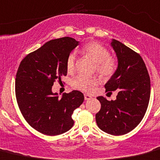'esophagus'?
<instances>
[{"mask_svg": "<svg viewBox=\"0 0 160 160\" xmlns=\"http://www.w3.org/2000/svg\"><path fill=\"white\" fill-rule=\"evenodd\" d=\"M91 98H92L91 96L88 95V94H85V95H84L85 100H90V99H91Z\"/></svg>", "mask_w": 160, "mask_h": 160, "instance_id": "esophagus-1", "label": "esophagus"}]
</instances>
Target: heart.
Masks as SVG:
<instances>
[{
    "label": "heart",
    "mask_w": 160,
    "mask_h": 160,
    "mask_svg": "<svg viewBox=\"0 0 160 160\" xmlns=\"http://www.w3.org/2000/svg\"><path fill=\"white\" fill-rule=\"evenodd\" d=\"M81 53L91 58L96 63V70L98 73L104 77H111L117 70V61L110 56V52L105 46L98 42H90L83 47ZM77 55L72 52L67 57L66 66L68 73H73L76 68ZM100 83L96 77H86L80 75L72 82L73 87L83 91L90 92L95 86Z\"/></svg>",
    "instance_id": "b5f03b06"
}]
</instances>
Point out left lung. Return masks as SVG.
<instances>
[{
  "instance_id": "8db88e82",
  "label": "left lung",
  "mask_w": 160,
  "mask_h": 160,
  "mask_svg": "<svg viewBox=\"0 0 160 160\" xmlns=\"http://www.w3.org/2000/svg\"><path fill=\"white\" fill-rule=\"evenodd\" d=\"M110 44L118 66L105 88L119 92L115 100L97 97L101 108L96 114V121L101 130L120 136L132 130L143 118L150 97V78L139 53L117 40L112 39Z\"/></svg>"
}]
</instances>
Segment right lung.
Returning <instances> with one entry per match:
<instances>
[{"label": "right lung", "mask_w": 160, "mask_h": 160, "mask_svg": "<svg viewBox=\"0 0 160 160\" xmlns=\"http://www.w3.org/2000/svg\"><path fill=\"white\" fill-rule=\"evenodd\" d=\"M79 41L69 37L51 40L27 55L18 67L15 93L23 117L38 132L57 136L71 129L72 114L84 100L78 90L64 93L61 98L52 92L55 80L67 73V57Z\"/></svg>", "instance_id": "1"}]
</instances>
